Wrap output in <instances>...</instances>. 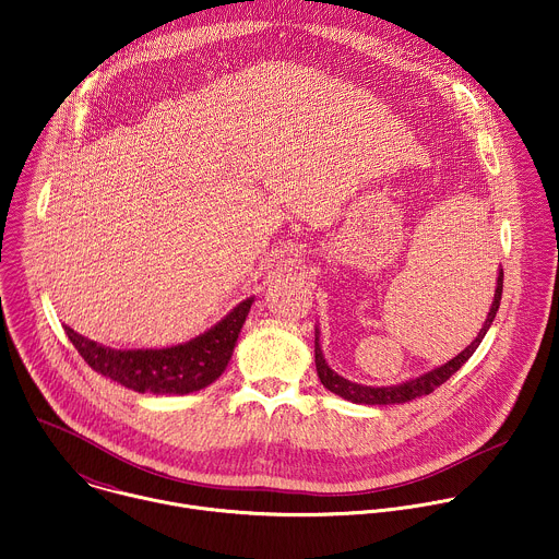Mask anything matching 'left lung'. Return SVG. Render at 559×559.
Masks as SVG:
<instances>
[{
  "mask_svg": "<svg viewBox=\"0 0 559 559\" xmlns=\"http://www.w3.org/2000/svg\"><path fill=\"white\" fill-rule=\"evenodd\" d=\"M501 296H503V267H499V278H497V289H495V300H492V307L488 311V318L479 331V335L457 355L453 357L451 361H447L444 366H438L416 379H409V381H403L399 385H383V388H372V385H361V383H353L344 377H340L324 359V353H322V346H320V329L316 326V370H318V377L322 381V385L342 396L344 401H350V403H357V405H396V403H409L414 399H420V396H427L431 394L436 388H440L444 381H449L471 357L473 353L479 348L481 340L486 337L488 329L492 326L495 318H497V311L501 307Z\"/></svg>",
  "mask_w": 559,
  "mask_h": 559,
  "instance_id": "obj_1",
  "label": "left lung"
}]
</instances>
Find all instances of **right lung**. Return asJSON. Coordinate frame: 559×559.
Here are the masks:
<instances>
[{
  "label": "right lung",
  "instance_id": "right-lung-1",
  "mask_svg": "<svg viewBox=\"0 0 559 559\" xmlns=\"http://www.w3.org/2000/svg\"><path fill=\"white\" fill-rule=\"evenodd\" d=\"M254 296L241 300L202 335L169 348L117 350L64 326L69 342L99 374L139 394L185 396L209 388L226 370Z\"/></svg>",
  "mask_w": 559,
  "mask_h": 559
}]
</instances>
